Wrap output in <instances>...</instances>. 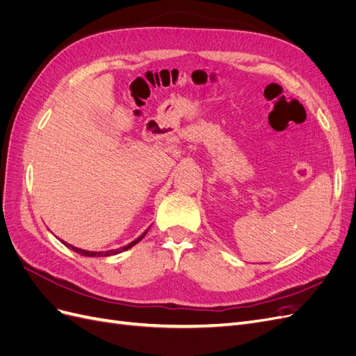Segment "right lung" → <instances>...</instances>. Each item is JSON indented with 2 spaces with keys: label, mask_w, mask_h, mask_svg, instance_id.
<instances>
[{
  "label": "right lung",
  "mask_w": 356,
  "mask_h": 356,
  "mask_svg": "<svg viewBox=\"0 0 356 356\" xmlns=\"http://www.w3.org/2000/svg\"><path fill=\"white\" fill-rule=\"evenodd\" d=\"M147 232H148V229L139 236L138 239H135L134 242H131V243H127L126 246H122V248H118V250H110V251H106V252H93V251H86V250H80V248H77V246H72V245H70V243H67V242H63L62 241V243L65 245V246H68L70 250H72L74 252H77V254H81V255H84V257H108V255H115V254H120V252H123V251H126V250H129V248H132L134 245H136L139 241H141L144 236L147 234Z\"/></svg>",
  "instance_id": "right-lung-1"
}]
</instances>
